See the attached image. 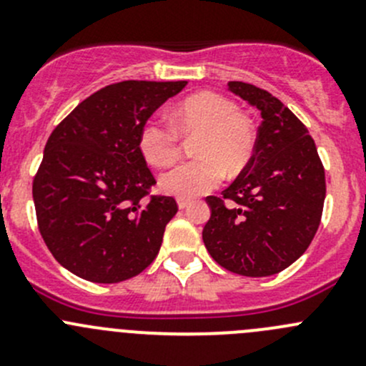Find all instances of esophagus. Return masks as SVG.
<instances>
[{
	"mask_svg": "<svg viewBox=\"0 0 366 366\" xmlns=\"http://www.w3.org/2000/svg\"><path fill=\"white\" fill-rule=\"evenodd\" d=\"M177 205H179V209H187V207L191 205V200H186V198H179V200H177Z\"/></svg>",
	"mask_w": 366,
	"mask_h": 366,
	"instance_id": "34e87169",
	"label": "esophagus"
}]
</instances>
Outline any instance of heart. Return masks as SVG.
<instances>
[{"instance_id":"heart-1","label":"heart","mask_w":366,"mask_h":366,"mask_svg":"<svg viewBox=\"0 0 366 366\" xmlns=\"http://www.w3.org/2000/svg\"><path fill=\"white\" fill-rule=\"evenodd\" d=\"M173 125L149 118L142 125L138 145L150 164H172L180 152V134H200L194 142L198 159L180 162L164 172L159 186L164 193L193 198L214 189L227 175H237L254 150V129L232 99L216 92H202L186 99L173 112Z\"/></svg>"}]
</instances>
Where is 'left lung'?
I'll list each match as a JSON object with an SVG mask.
<instances>
[{
	"instance_id": "obj_1",
	"label": "left lung",
	"mask_w": 366,
	"mask_h": 366,
	"mask_svg": "<svg viewBox=\"0 0 366 366\" xmlns=\"http://www.w3.org/2000/svg\"><path fill=\"white\" fill-rule=\"evenodd\" d=\"M228 90L260 112L252 159L221 193L207 197V252L235 274L271 276L297 260L320 224L326 177L301 120L269 92L242 81Z\"/></svg>"
}]
</instances>
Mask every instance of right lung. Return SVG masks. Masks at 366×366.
Segmentation results:
<instances>
[{
	"label": "right lung",
	"mask_w": 366,
	"mask_h": 366,
	"mask_svg": "<svg viewBox=\"0 0 366 366\" xmlns=\"http://www.w3.org/2000/svg\"><path fill=\"white\" fill-rule=\"evenodd\" d=\"M186 81H122L84 99L51 132L33 180L44 242L79 278L118 283L157 257L172 197L156 184L139 150L142 125Z\"/></svg>",
	"instance_id": "obj_1"
}]
</instances>
